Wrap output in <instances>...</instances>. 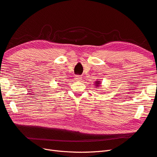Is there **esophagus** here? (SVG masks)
<instances>
[{"mask_svg":"<svg viewBox=\"0 0 157 157\" xmlns=\"http://www.w3.org/2000/svg\"><path fill=\"white\" fill-rule=\"evenodd\" d=\"M81 79H82L81 77H80V75H75V80H80Z\"/></svg>","mask_w":157,"mask_h":157,"instance_id":"esophagus-1","label":"esophagus"}]
</instances>
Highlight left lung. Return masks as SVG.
Wrapping results in <instances>:
<instances>
[{"label":"left lung","instance_id":"8db88e82","mask_svg":"<svg viewBox=\"0 0 157 157\" xmlns=\"http://www.w3.org/2000/svg\"><path fill=\"white\" fill-rule=\"evenodd\" d=\"M101 83H100V81H96V85H95V86H96V87H98V86H99V84H100Z\"/></svg>","mask_w":157,"mask_h":157}]
</instances>
